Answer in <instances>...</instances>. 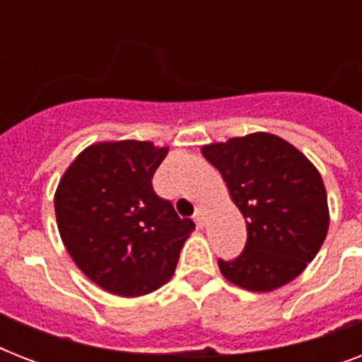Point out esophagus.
<instances>
[{"label":"esophagus","mask_w":362,"mask_h":362,"mask_svg":"<svg viewBox=\"0 0 362 362\" xmlns=\"http://www.w3.org/2000/svg\"><path fill=\"white\" fill-rule=\"evenodd\" d=\"M204 216H206V212H204L203 206H197V209H195V216H193V220H195L197 227H204Z\"/></svg>","instance_id":"34e87169"}]
</instances>
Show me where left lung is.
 <instances>
[{"label": "left lung", "instance_id": "1", "mask_svg": "<svg viewBox=\"0 0 362 362\" xmlns=\"http://www.w3.org/2000/svg\"><path fill=\"white\" fill-rule=\"evenodd\" d=\"M223 176L246 220L244 252L218 261L223 278L267 293L295 280L320 252L329 229L320 170L300 150L270 133H250L201 148Z\"/></svg>", "mask_w": 362, "mask_h": 362}]
</instances>
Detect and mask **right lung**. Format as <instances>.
Here are the masks:
<instances>
[{"instance_id": "1", "label": "right lung", "mask_w": 362, "mask_h": 362, "mask_svg": "<svg viewBox=\"0 0 362 362\" xmlns=\"http://www.w3.org/2000/svg\"><path fill=\"white\" fill-rule=\"evenodd\" d=\"M167 152L148 141L92 144L67 167L54 195L59 237L76 267L118 297L167 284L195 229L153 192Z\"/></svg>"}]
</instances>
